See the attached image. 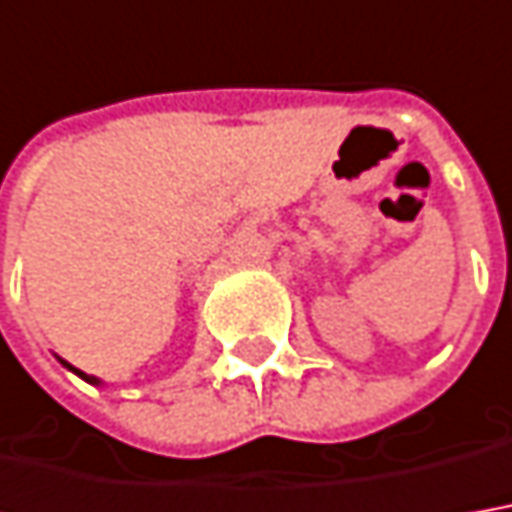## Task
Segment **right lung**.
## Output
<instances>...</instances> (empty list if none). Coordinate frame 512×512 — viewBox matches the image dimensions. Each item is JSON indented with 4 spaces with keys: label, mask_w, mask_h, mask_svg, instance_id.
Returning a JSON list of instances; mask_svg holds the SVG:
<instances>
[{
    "label": "right lung",
    "mask_w": 512,
    "mask_h": 512,
    "mask_svg": "<svg viewBox=\"0 0 512 512\" xmlns=\"http://www.w3.org/2000/svg\"><path fill=\"white\" fill-rule=\"evenodd\" d=\"M61 364H64L66 370H72V373H75V375H81L83 381H89V384H100V378H95V375H86V373H81V370H75V367H72V364H66L64 358H61Z\"/></svg>",
    "instance_id": "right-lung-1"
}]
</instances>
